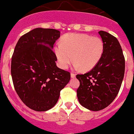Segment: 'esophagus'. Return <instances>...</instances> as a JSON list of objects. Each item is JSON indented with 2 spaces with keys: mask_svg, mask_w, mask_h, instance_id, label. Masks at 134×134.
Here are the masks:
<instances>
[{
  "mask_svg": "<svg viewBox=\"0 0 134 134\" xmlns=\"http://www.w3.org/2000/svg\"><path fill=\"white\" fill-rule=\"evenodd\" d=\"M70 76H71V77H72V78H74V77H76V74L74 73H71Z\"/></svg>",
  "mask_w": 134,
  "mask_h": 134,
  "instance_id": "1",
  "label": "esophagus"
}]
</instances>
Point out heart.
<instances>
[{"label": "heart", "instance_id": "heart-1", "mask_svg": "<svg viewBox=\"0 0 134 134\" xmlns=\"http://www.w3.org/2000/svg\"><path fill=\"white\" fill-rule=\"evenodd\" d=\"M54 53L62 68L66 69L73 60L76 68L89 71L100 61L104 43L99 37L89 34H68L62 37L61 43L57 44Z\"/></svg>", "mask_w": 134, "mask_h": 134}]
</instances>
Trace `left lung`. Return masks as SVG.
Returning a JSON list of instances; mask_svg holds the SVG:
<instances>
[{
  "instance_id": "8db88e82",
  "label": "left lung",
  "mask_w": 134,
  "mask_h": 134,
  "mask_svg": "<svg viewBox=\"0 0 134 134\" xmlns=\"http://www.w3.org/2000/svg\"><path fill=\"white\" fill-rule=\"evenodd\" d=\"M104 43V53L89 72L77 74L79 102L83 107L98 111L107 107L118 95L125 71V59L118 39L104 31H99Z\"/></svg>"
}]
</instances>
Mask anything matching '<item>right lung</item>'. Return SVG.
<instances>
[{
    "label": "right lung",
    "instance_id": "1",
    "mask_svg": "<svg viewBox=\"0 0 134 134\" xmlns=\"http://www.w3.org/2000/svg\"><path fill=\"white\" fill-rule=\"evenodd\" d=\"M60 34L54 29L35 28L19 39L14 51V87L23 103L35 111L53 108L70 80V73L56 65L53 49Z\"/></svg>",
    "mask_w": 134,
    "mask_h": 134
}]
</instances>
